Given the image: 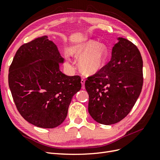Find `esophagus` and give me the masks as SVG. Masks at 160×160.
<instances>
[{"label": "esophagus", "mask_w": 160, "mask_h": 160, "mask_svg": "<svg viewBox=\"0 0 160 160\" xmlns=\"http://www.w3.org/2000/svg\"><path fill=\"white\" fill-rule=\"evenodd\" d=\"M81 83H82V88L83 89L85 88L84 87V83H85V80L84 79H82L81 80Z\"/></svg>", "instance_id": "esophagus-1"}]
</instances>
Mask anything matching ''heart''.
I'll use <instances>...</instances> for the list:
<instances>
[{"label":"heart","instance_id":"b5f03b06","mask_svg":"<svg viewBox=\"0 0 160 160\" xmlns=\"http://www.w3.org/2000/svg\"><path fill=\"white\" fill-rule=\"evenodd\" d=\"M72 52L81 57L80 67L87 73H93L99 69L107 57L105 47L94 40L78 44L72 49Z\"/></svg>","mask_w":160,"mask_h":160}]
</instances>
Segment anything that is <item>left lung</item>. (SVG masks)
<instances>
[{
  "label": "left lung",
  "mask_w": 160,
  "mask_h": 160,
  "mask_svg": "<svg viewBox=\"0 0 160 160\" xmlns=\"http://www.w3.org/2000/svg\"><path fill=\"white\" fill-rule=\"evenodd\" d=\"M109 62L87 78L88 112L102 124L119 122L128 115L140 95L142 84V59L138 48L119 38Z\"/></svg>",
  "instance_id": "obj_1"
}]
</instances>
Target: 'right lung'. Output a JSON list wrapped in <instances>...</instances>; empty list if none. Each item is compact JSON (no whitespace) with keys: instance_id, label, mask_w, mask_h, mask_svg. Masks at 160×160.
I'll list each match as a JSON object with an SVG mask.
<instances>
[{"instance_id":"1","label":"right lung","mask_w":160,"mask_h":160,"mask_svg":"<svg viewBox=\"0 0 160 160\" xmlns=\"http://www.w3.org/2000/svg\"><path fill=\"white\" fill-rule=\"evenodd\" d=\"M63 60L56 45L44 36L22 44L10 65L8 79L16 108L36 126L60 125L73 96L82 87L80 76H68L60 71Z\"/></svg>"}]
</instances>
